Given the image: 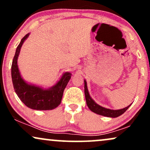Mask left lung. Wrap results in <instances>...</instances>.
<instances>
[{
	"instance_id": "obj_1",
	"label": "left lung",
	"mask_w": 150,
	"mask_h": 150,
	"mask_svg": "<svg viewBox=\"0 0 150 150\" xmlns=\"http://www.w3.org/2000/svg\"><path fill=\"white\" fill-rule=\"evenodd\" d=\"M85 82V99H86V102H87V105L88 106L89 109L91 111H93L94 113H97L99 115H101V116H107V117H111V118H116V117L120 116V115L123 114V113L126 111L128 108L130 107V105H129L128 106L125 107L124 108H122V109L119 110H111L108 109V108H106L102 107V106H99L97 104H96L95 101L91 98L90 95H89L88 89H87V82L86 81Z\"/></svg>"
}]
</instances>
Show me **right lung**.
Segmentation results:
<instances>
[{"mask_svg": "<svg viewBox=\"0 0 150 150\" xmlns=\"http://www.w3.org/2000/svg\"><path fill=\"white\" fill-rule=\"evenodd\" d=\"M29 34L22 39L17 47L11 66V75L13 87L17 95L27 107L35 110H51L61 104L63 92L69 82L71 73L63 74L57 83L51 88L44 89L42 87L29 85L24 81L20 75L18 66V58L20 49Z\"/></svg>", "mask_w": 150, "mask_h": 150, "instance_id": "add662e5", "label": "right lung"}]
</instances>
